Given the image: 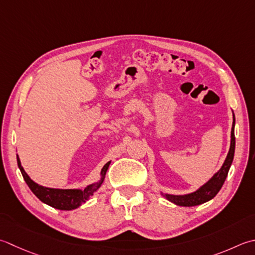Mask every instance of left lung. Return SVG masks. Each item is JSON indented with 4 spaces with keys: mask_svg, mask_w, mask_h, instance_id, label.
Here are the masks:
<instances>
[{
    "mask_svg": "<svg viewBox=\"0 0 255 255\" xmlns=\"http://www.w3.org/2000/svg\"><path fill=\"white\" fill-rule=\"evenodd\" d=\"M234 123H236V119H234L233 115V125L231 129V146L230 150L227 156L226 161H224L223 166L221 167L220 170H219L214 176L209 180L204 186H202L199 190L196 192H192L190 194H186V196H171V194H166V197L169 201L173 202L177 206H182V207H193L198 206V204H202L209 200H211L212 198L217 196V193L220 191L222 188L224 181H226V178L228 176L229 169L231 167V163L233 161L234 157V149H236V137H234Z\"/></svg>",
    "mask_w": 255,
    "mask_h": 255,
    "instance_id": "1",
    "label": "left lung"
}]
</instances>
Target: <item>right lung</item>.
Instances as JSON below:
<instances>
[{
    "instance_id": "right-lung-1",
    "label": "right lung",
    "mask_w": 255,
    "mask_h": 255,
    "mask_svg": "<svg viewBox=\"0 0 255 255\" xmlns=\"http://www.w3.org/2000/svg\"><path fill=\"white\" fill-rule=\"evenodd\" d=\"M108 161L102 169V179L97 183L91 184L87 188H85L84 190H76V189H51V188H45L42 186H38L37 183H35L31 178L27 176V173L24 171L23 167L21 166V161H19L17 156V166L19 170L22 172V176L24 178L25 182L27 183V186L31 189L32 192L42 202L48 204L55 209H59V210H73L76 209L82 203L86 202L89 197L101 187V184L104 181L105 174H106L107 169L109 167Z\"/></svg>"
}]
</instances>
